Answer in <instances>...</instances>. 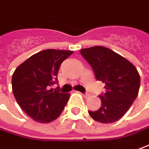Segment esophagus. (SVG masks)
<instances>
[{
    "label": "esophagus",
    "mask_w": 149,
    "mask_h": 149,
    "mask_svg": "<svg viewBox=\"0 0 149 149\" xmlns=\"http://www.w3.org/2000/svg\"><path fill=\"white\" fill-rule=\"evenodd\" d=\"M82 95L85 97V98H86V99H88V98H90V95L89 94H82Z\"/></svg>",
    "instance_id": "34e87169"
}]
</instances>
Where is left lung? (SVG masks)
I'll return each mask as SVG.
<instances>
[{
	"label": "left lung",
	"mask_w": 149,
	"mask_h": 149,
	"mask_svg": "<svg viewBox=\"0 0 149 149\" xmlns=\"http://www.w3.org/2000/svg\"><path fill=\"white\" fill-rule=\"evenodd\" d=\"M80 54L106 89V93L99 96L101 107L98 111H89V114L99 123H115L126 114L138 96L140 76L136 67L123 56L102 46L81 49Z\"/></svg>",
	"instance_id": "1"
}]
</instances>
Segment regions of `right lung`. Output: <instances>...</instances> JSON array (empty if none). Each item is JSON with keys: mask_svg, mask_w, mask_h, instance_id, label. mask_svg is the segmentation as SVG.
Instances as JSON below:
<instances>
[{"mask_svg": "<svg viewBox=\"0 0 149 149\" xmlns=\"http://www.w3.org/2000/svg\"><path fill=\"white\" fill-rule=\"evenodd\" d=\"M73 51L46 49L21 63L11 79L12 92L20 107L34 121L48 123L62 113L70 95L60 93L58 87L50 89L58 81V72Z\"/></svg>", "mask_w": 149, "mask_h": 149, "instance_id": "right-lung-1", "label": "right lung"}]
</instances>
